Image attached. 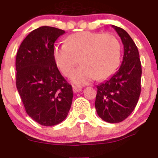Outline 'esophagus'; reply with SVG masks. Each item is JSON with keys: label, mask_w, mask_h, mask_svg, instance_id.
<instances>
[{"label": "esophagus", "mask_w": 158, "mask_h": 158, "mask_svg": "<svg viewBox=\"0 0 158 158\" xmlns=\"http://www.w3.org/2000/svg\"><path fill=\"white\" fill-rule=\"evenodd\" d=\"M73 92L74 93H78V92H80L82 90V87L81 86H73Z\"/></svg>", "instance_id": "34e87169"}]
</instances>
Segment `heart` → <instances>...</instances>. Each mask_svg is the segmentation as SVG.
I'll return each mask as SVG.
<instances>
[{"label": "heart", "instance_id": "b5f03b06", "mask_svg": "<svg viewBox=\"0 0 158 158\" xmlns=\"http://www.w3.org/2000/svg\"><path fill=\"white\" fill-rule=\"evenodd\" d=\"M53 58L60 71L68 76L79 61L82 64L71 75L77 85L102 80L113 75L120 60V44L110 33L82 31L68 38L66 43L56 45Z\"/></svg>", "mask_w": 158, "mask_h": 158}]
</instances>
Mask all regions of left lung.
<instances>
[{
    "label": "left lung",
    "instance_id": "1",
    "mask_svg": "<svg viewBox=\"0 0 158 158\" xmlns=\"http://www.w3.org/2000/svg\"><path fill=\"white\" fill-rule=\"evenodd\" d=\"M123 45V61L120 69L97 86V113L108 123L124 120L135 108L141 92L142 67L138 48L123 29L112 25Z\"/></svg>",
    "mask_w": 158,
    "mask_h": 158
}]
</instances>
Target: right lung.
Masks as SVG:
<instances>
[{
  "label": "right lung",
  "instance_id": "right-lung-1",
  "mask_svg": "<svg viewBox=\"0 0 158 158\" xmlns=\"http://www.w3.org/2000/svg\"><path fill=\"white\" fill-rule=\"evenodd\" d=\"M63 30L43 26L31 31L16 54V87L27 113L43 126L63 121L72 106L73 91L53 58L56 40Z\"/></svg>",
  "mask_w": 158,
  "mask_h": 158
}]
</instances>
